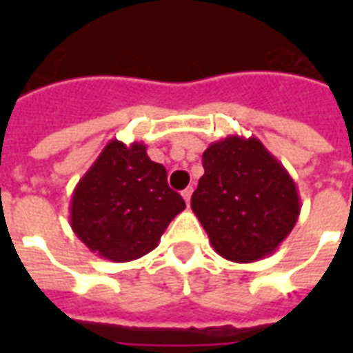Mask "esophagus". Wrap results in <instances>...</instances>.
<instances>
[{
	"mask_svg": "<svg viewBox=\"0 0 353 353\" xmlns=\"http://www.w3.org/2000/svg\"><path fill=\"white\" fill-rule=\"evenodd\" d=\"M181 196H183V199L187 201V205L190 203V196H192V187L185 188V190H183V192H181Z\"/></svg>",
	"mask_w": 353,
	"mask_h": 353,
	"instance_id": "obj_1",
	"label": "esophagus"
}]
</instances>
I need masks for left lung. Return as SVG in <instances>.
Masks as SVG:
<instances>
[{"label":"left lung","mask_w":353,"mask_h":353,"mask_svg":"<svg viewBox=\"0 0 353 353\" xmlns=\"http://www.w3.org/2000/svg\"><path fill=\"white\" fill-rule=\"evenodd\" d=\"M203 168L190 207L214 251L236 263L276 251L301 214L299 190L284 165L260 139L229 135L205 150Z\"/></svg>","instance_id":"1"}]
</instances>
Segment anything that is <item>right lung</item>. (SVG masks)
<instances>
[{
  "mask_svg": "<svg viewBox=\"0 0 353 353\" xmlns=\"http://www.w3.org/2000/svg\"><path fill=\"white\" fill-rule=\"evenodd\" d=\"M185 201L166 183V168L146 144L112 139L71 196V229L97 256L132 262L148 254Z\"/></svg>",
  "mask_w": 353,
  "mask_h": 353,
  "instance_id": "right-lung-1",
  "label": "right lung"
}]
</instances>
